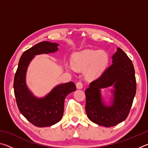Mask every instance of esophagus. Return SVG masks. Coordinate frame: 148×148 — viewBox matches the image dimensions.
Listing matches in <instances>:
<instances>
[{
    "mask_svg": "<svg viewBox=\"0 0 148 148\" xmlns=\"http://www.w3.org/2000/svg\"><path fill=\"white\" fill-rule=\"evenodd\" d=\"M76 87L79 89H82V88H83V84H82L81 82H77V83H76Z\"/></svg>",
    "mask_w": 148,
    "mask_h": 148,
    "instance_id": "34e87169",
    "label": "esophagus"
}]
</instances>
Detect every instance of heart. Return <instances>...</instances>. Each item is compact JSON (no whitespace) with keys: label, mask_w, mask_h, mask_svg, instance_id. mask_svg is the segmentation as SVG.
<instances>
[{"label":"heart","mask_w":148,"mask_h":148,"mask_svg":"<svg viewBox=\"0 0 148 148\" xmlns=\"http://www.w3.org/2000/svg\"><path fill=\"white\" fill-rule=\"evenodd\" d=\"M72 65H66V68L73 71L74 68L79 71L86 69L85 74L89 78L99 77L106 69L109 62V56L104 51L86 49L74 54Z\"/></svg>","instance_id":"1"}]
</instances>
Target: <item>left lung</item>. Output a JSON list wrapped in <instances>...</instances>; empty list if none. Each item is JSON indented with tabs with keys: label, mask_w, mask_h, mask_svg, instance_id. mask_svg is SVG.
Instances as JSON below:
<instances>
[{
	"label": "left lung",
	"mask_w": 148,
	"mask_h": 148,
	"mask_svg": "<svg viewBox=\"0 0 148 148\" xmlns=\"http://www.w3.org/2000/svg\"><path fill=\"white\" fill-rule=\"evenodd\" d=\"M112 64L86 90V111L92 122L106 127L123 121L129 114L136 91L134 66L121 48H117ZM113 86L110 105L101 98V89Z\"/></svg>",
	"instance_id": "1"
}]
</instances>
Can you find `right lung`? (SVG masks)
Returning a JSON list of instances; mask_svg holds the SVG:
<instances>
[{"instance_id":"obj_1","label":"right lung","mask_w":148,"mask_h":148,"mask_svg":"<svg viewBox=\"0 0 148 148\" xmlns=\"http://www.w3.org/2000/svg\"><path fill=\"white\" fill-rule=\"evenodd\" d=\"M59 44L44 41L26 50L20 57L14 82V94L21 114L38 127L51 126L62 118L66 97L76 90L74 82L59 84L44 97L38 98L30 91L26 84L27 69L35 56L55 53Z\"/></svg>"}]
</instances>
